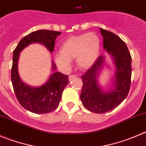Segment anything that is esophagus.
Returning a JSON list of instances; mask_svg holds the SVG:
<instances>
[{
  "label": "esophagus",
  "mask_w": 146,
  "mask_h": 146,
  "mask_svg": "<svg viewBox=\"0 0 146 146\" xmlns=\"http://www.w3.org/2000/svg\"><path fill=\"white\" fill-rule=\"evenodd\" d=\"M76 77V76H75V75H70V76H69V81H71V80L74 79Z\"/></svg>",
  "instance_id": "obj_1"
}]
</instances>
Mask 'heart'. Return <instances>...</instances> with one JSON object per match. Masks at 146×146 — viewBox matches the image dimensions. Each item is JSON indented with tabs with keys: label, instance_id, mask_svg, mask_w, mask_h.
<instances>
[{
	"label": "heart",
	"instance_id": "heart-1",
	"mask_svg": "<svg viewBox=\"0 0 146 146\" xmlns=\"http://www.w3.org/2000/svg\"><path fill=\"white\" fill-rule=\"evenodd\" d=\"M100 39L94 32L71 36L62 42L60 53L54 55L58 66L68 70L70 67V60L76 58L78 68L88 69L97 60L100 52Z\"/></svg>",
	"mask_w": 146,
	"mask_h": 146
}]
</instances>
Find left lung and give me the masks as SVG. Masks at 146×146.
Wrapping results in <instances>:
<instances>
[{"label":"left lung","instance_id":"left-lung-1","mask_svg":"<svg viewBox=\"0 0 146 146\" xmlns=\"http://www.w3.org/2000/svg\"><path fill=\"white\" fill-rule=\"evenodd\" d=\"M103 46L112 58L115 72L112 86L103 90L98 83V76L105 65V57L100 55L93 66L82 76L83 88L80 98L83 105L90 111L105 113L116 108L125 100L131 84L132 58L125 42L116 35L100 29Z\"/></svg>","mask_w":146,"mask_h":146}]
</instances>
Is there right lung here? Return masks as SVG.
Here are the masks:
<instances>
[{"label": "right lung", "mask_w": 146, "mask_h": 146, "mask_svg": "<svg viewBox=\"0 0 146 146\" xmlns=\"http://www.w3.org/2000/svg\"><path fill=\"white\" fill-rule=\"evenodd\" d=\"M61 32L50 30H37L29 34L20 40L13 53L11 82L15 95L19 104L25 110L36 114H44L53 111L59 105L64 88L68 84V76L56 72L55 64L52 62V70L45 84L33 87L23 82L18 71V61L20 52L33 43L42 44L47 50L54 51V40Z\"/></svg>", "instance_id": "1"}]
</instances>
